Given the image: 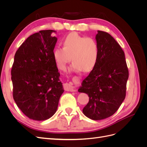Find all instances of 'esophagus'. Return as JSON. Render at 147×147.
Listing matches in <instances>:
<instances>
[{
  "label": "esophagus",
  "instance_id": "1",
  "mask_svg": "<svg viewBox=\"0 0 147 147\" xmlns=\"http://www.w3.org/2000/svg\"><path fill=\"white\" fill-rule=\"evenodd\" d=\"M64 90L67 91H76V89L75 88L72 86V84L71 83H66L64 84Z\"/></svg>",
  "mask_w": 147,
  "mask_h": 147
}]
</instances>
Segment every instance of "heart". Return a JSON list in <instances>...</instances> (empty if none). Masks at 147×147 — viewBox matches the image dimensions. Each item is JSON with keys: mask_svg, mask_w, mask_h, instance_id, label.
<instances>
[{"mask_svg": "<svg viewBox=\"0 0 147 147\" xmlns=\"http://www.w3.org/2000/svg\"><path fill=\"white\" fill-rule=\"evenodd\" d=\"M63 47L56 48L53 53L57 68L65 70L72 59V72H90L94 69L99 54L98 45L94 38L72 32L63 38Z\"/></svg>", "mask_w": 147, "mask_h": 147, "instance_id": "b5f03b06", "label": "heart"}]
</instances>
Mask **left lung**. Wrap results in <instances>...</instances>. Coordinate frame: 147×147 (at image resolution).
<instances>
[{
	"mask_svg": "<svg viewBox=\"0 0 147 147\" xmlns=\"http://www.w3.org/2000/svg\"><path fill=\"white\" fill-rule=\"evenodd\" d=\"M96 40L98 60L78 91L90 97L83 114L91 119L100 120L113 115L125 99L129 72L124 53L112 36L97 30Z\"/></svg>",
	"mask_w": 147,
	"mask_h": 147,
	"instance_id": "8db88e82",
	"label": "left lung"
}]
</instances>
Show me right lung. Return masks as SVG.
I'll use <instances>...</instances> for the list:
<instances>
[{
    "mask_svg": "<svg viewBox=\"0 0 147 147\" xmlns=\"http://www.w3.org/2000/svg\"><path fill=\"white\" fill-rule=\"evenodd\" d=\"M54 32L30 35L16 51L11 68L13 99L26 116L36 121L56 113L64 91L53 55L57 40Z\"/></svg>",
    "mask_w": 147,
    "mask_h": 147,
    "instance_id": "add662e5",
    "label": "right lung"
}]
</instances>
